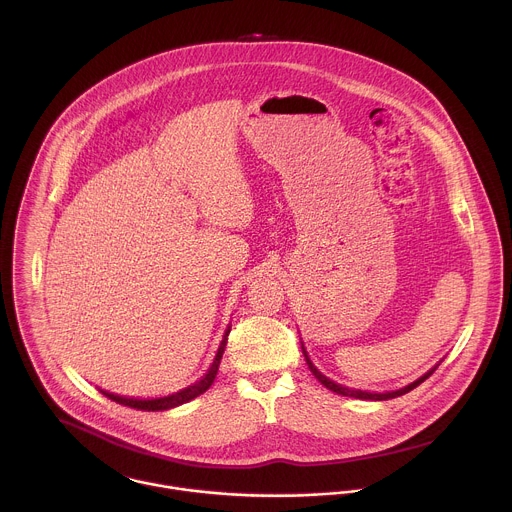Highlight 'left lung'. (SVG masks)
Masks as SVG:
<instances>
[{"label":"left lung","mask_w":512,"mask_h":512,"mask_svg":"<svg viewBox=\"0 0 512 512\" xmlns=\"http://www.w3.org/2000/svg\"><path fill=\"white\" fill-rule=\"evenodd\" d=\"M301 351H303V357H305V363L309 366V370L313 372V376L325 386V388H329L331 392H337V394H341V396H351V398H359V400H390V398H396V396H402V394H406V392H410V390H414L416 386H420L426 378H430V374L436 370V366L430 370V372H426L424 376H420L418 380H414L412 384H408V386H404V388H400V390H392V392H366V390H355V388H347V386H343V384H337V382H333V380H329L325 374H321L313 363L309 361V357H307V351H305V347H303V343H301Z\"/></svg>","instance_id":"1"}]
</instances>
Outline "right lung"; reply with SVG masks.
Listing matches in <instances>:
<instances>
[{
    "mask_svg": "<svg viewBox=\"0 0 512 512\" xmlns=\"http://www.w3.org/2000/svg\"><path fill=\"white\" fill-rule=\"evenodd\" d=\"M230 333V327L224 331V337L220 341L219 351H217V357L213 361V365L209 368V372L199 380L195 382L193 386H187L175 394H169V396H163V398H153V400H138V398H126V396H118V394H112V392H106V390H100L106 398L122 404V406H130V408H136V410H144V412H161V410H169V408H175V406H181L193 398H197L199 394L207 392L209 386L215 382V376L219 372L220 359H222V353H224V347H226V337Z\"/></svg>",
    "mask_w": 512,
    "mask_h": 512,
    "instance_id": "add662e5",
    "label": "right lung"
}]
</instances>
